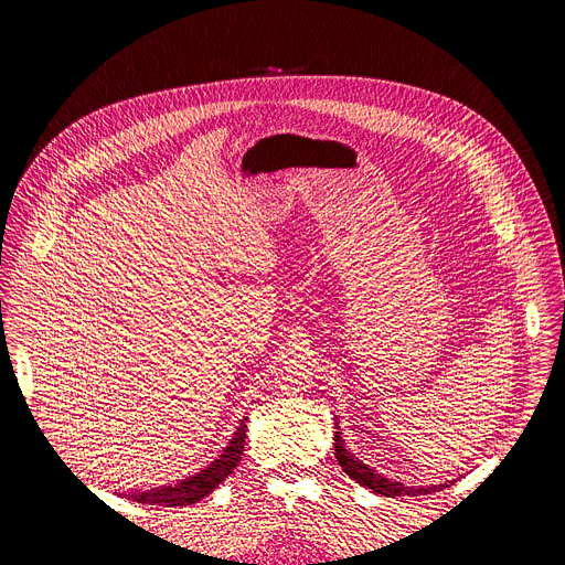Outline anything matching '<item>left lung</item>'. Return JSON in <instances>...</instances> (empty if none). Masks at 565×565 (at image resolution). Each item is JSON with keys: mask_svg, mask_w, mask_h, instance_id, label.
Segmentation results:
<instances>
[{"mask_svg": "<svg viewBox=\"0 0 565 565\" xmlns=\"http://www.w3.org/2000/svg\"><path fill=\"white\" fill-rule=\"evenodd\" d=\"M339 429V427H337ZM334 457H337V461H339V466L343 468V472L349 475V477H353V480L358 482V484H362V487H366V489H371V491H375V493H380V495H386V498H396V495H425V493H434L437 489H444V487H448V484H439V487H405V484H401V482H392V480H386L384 475H380V472H375L373 468H369L366 463H362L360 459H355L349 450H345V444H343V439H341V434L339 431H334Z\"/></svg>", "mask_w": 565, "mask_h": 565, "instance_id": "1", "label": "left lung"}]
</instances>
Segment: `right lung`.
Masks as SVG:
<instances>
[{"instance_id": "right-lung-1", "label": "right lung", "mask_w": 565, "mask_h": 565, "mask_svg": "<svg viewBox=\"0 0 565 565\" xmlns=\"http://www.w3.org/2000/svg\"><path fill=\"white\" fill-rule=\"evenodd\" d=\"M244 439H246V418L239 423L235 437L231 439V444L222 452V457L214 459L205 470H201L194 477H188V480L173 484V487H162V489H153V491H145V493H131L128 498H131L134 502L160 504V507H185V504L199 502L212 489H216V484L224 482L226 477L233 472V468L239 463L242 450H244Z\"/></svg>"}]
</instances>
